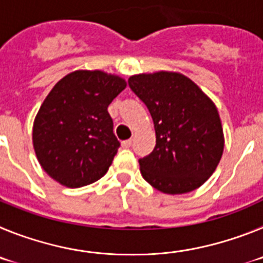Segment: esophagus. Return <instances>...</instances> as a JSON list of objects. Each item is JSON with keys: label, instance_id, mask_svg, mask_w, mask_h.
<instances>
[{"label": "esophagus", "instance_id": "obj_1", "mask_svg": "<svg viewBox=\"0 0 263 263\" xmlns=\"http://www.w3.org/2000/svg\"><path fill=\"white\" fill-rule=\"evenodd\" d=\"M132 143H133V139H126V141H122V147L129 148L130 146H132Z\"/></svg>", "mask_w": 263, "mask_h": 263}]
</instances>
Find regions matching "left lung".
<instances>
[{
	"mask_svg": "<svg viewBox=\"0 0 263 263\" xmlns=\"http://www.w3.org/2000/svg\"><path fill=\"white\" fill-rule=\"evenodd\" d=\"M127 83L154 122V150L138 160L143 179L170 195L204 184L224 152L221 120L212 100L178 72L141 73Z\"/></svg>",
	"mask_w": 263,
	"mask_h": 263,
	"instance_id": "left-lung-1",
	"label": "left lung"
}]
</instances>
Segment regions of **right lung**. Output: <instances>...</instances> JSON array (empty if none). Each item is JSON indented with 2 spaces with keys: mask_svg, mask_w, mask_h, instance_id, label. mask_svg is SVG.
Wrapping results in <instances>:
<instances>
[{
  "mask_svg": "<svg viewBox=\"0 0 263 263\" xmlns=\"http://www.w3.org/2000/svg\"><path fill=\"white\" fill-rule=\"evenodd\" d=\"M125 88L120 76L75 71L51 89L34 121L32 145L53 180L79 188L105 175L120 147L108 106Z\"/></svg>",
  "mask_w": 263,
  "mask_h": 263,
  "instance_id": "add662e5",
  "label": "right lung"
}]
</instances>
